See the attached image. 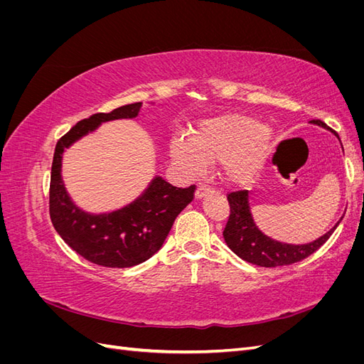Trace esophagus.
Listing matches in <instances>:
<instances>
[{
	"mask_svg": "<svg viewBox=\"0 0 364 364\" xmlns=\"http://www.w3.org/2000/svg\"><path fill=\"white\" fill-rule=\"evenodd\" d=\"M213 193H214V190L211 188V186L200 185L199 188L196 190V199H203L205 196H209V194H213Z\"/></svg>",
	"mask_w": 364,
	"mask_h": 364,
	"instance_id": "obj_1",
	"label": "esophagus"
}]
</instances>
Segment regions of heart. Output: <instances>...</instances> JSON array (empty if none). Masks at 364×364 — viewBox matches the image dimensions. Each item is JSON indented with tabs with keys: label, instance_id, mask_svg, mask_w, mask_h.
<instances>
[{
	"label": "heart",
	"instance_id": "obj_1",
	"mask_svg": "<svg viewBox=\"0 0 364 364\" xmlns=\"http://www.w3.org/2000/svg\"><path fill=\"white\" fill-rule=\"evenodd\" d=\"M273 136L255 118L229 114L202 121L190 139L174 138L173 161L186 173L199 174L206 164L222 162L225 179L246 183L258 173L272 150Z\"/></svg>",
	"mask_w": 364,
	"mask_h": 364
}]
</instances>
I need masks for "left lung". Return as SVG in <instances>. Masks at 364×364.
Returning a JSON list of instances; mask_svg holds the SVG:
<instances>
[{
    "mask_svg": "<svg viewBox=\"0 0 364 364\" xmlns=\"http://www.w3.org/2000/svg\"><path fill=\"white\" fill-rule=\"evenodd\" d=\"M311 123L328 129L321 119H313ZM228 202L230 206V214L223 230L226 245L241 259L259 267L290 266V264L308 258L326 243V240L333 235L340 223L338 222L329 232L313 241V243L301 246L285 245L266 237L253 223L246 190L229 193Z\"/></svg>",
    "mask_w": 364,
    "mask_h": 364,
    "instance_id": "8db88e82",
    "label": "left lung"
}]
</instances>
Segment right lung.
<instances>
[{"label": "right lung", "instance_id": "1", "mask_svg": "<svg viewBox=\"0 0 364 364\" xmlns=\"http://www.w3.org/2000/svg\"><path fill=\"white\" fill-rule=\"evenodd\" d=\"M139 107L141 103H132L82 119L58 141L54 150L50 181L51 223L74 252L103 267H134L155 255L176 217L194 199L196 185L178 188L156 178L138 200L111 214H86L70 200L60 178L63 150L105 121L136 117Z\"/></svg>", "mask_w": 364, "mask_h": 364}]
</instances>
